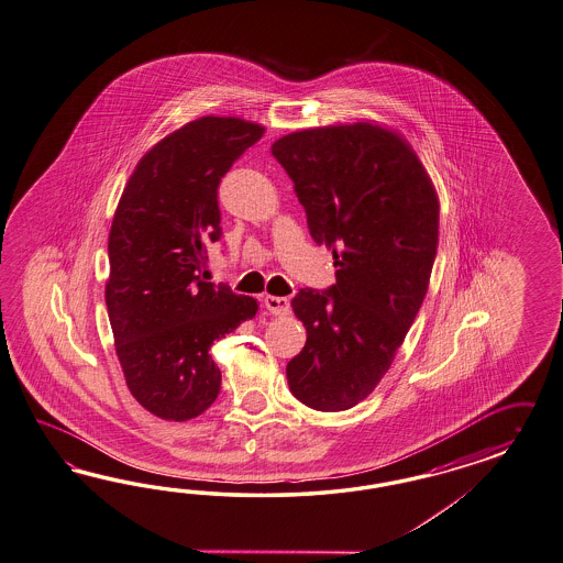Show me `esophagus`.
I'll return each mask as SVG.
<instances>
[{
  "mask_svg": "<svg viewBox=\"0 0 563 563\" xmlns=\"http://www.w3.org/2000/svg\"><path fill=\"white\" fill-rule=\"evenodd\" d=\"M264 307L273 313V316H287L289 313L290 303L287 297H274V295H266L264 297Z\"/></svg>",
  "mask_w": 563,
  "mask_h": 563,
  "instance_id": "1",
  "label": "esophagus"
}]
</instances>
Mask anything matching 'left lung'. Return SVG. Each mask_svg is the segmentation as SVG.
Segmentation results:
<instances>
[{
    "label": "left lung",
    "instance_id": "left-lung-1",
    "mask_svg": "<svg viewBox=\"0 0 563 563\" xmlns=\"http://www.w3.org/2000/svg\"><path fill=\"white\" fill-rule=\"evenodd\" d=\"M332 289L290 301L307 342L287 365L307 408L342 411L375 391L416 320L439 245V195L410 143L377 122L328 124L274 141Z\"/></svg>",
    "mask_w": 563,
    "mask_h": 563
}]
</instances>
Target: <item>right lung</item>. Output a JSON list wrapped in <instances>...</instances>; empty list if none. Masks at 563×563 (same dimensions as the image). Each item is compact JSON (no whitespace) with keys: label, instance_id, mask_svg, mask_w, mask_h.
I'll return each instance as SVG.
<instances>
[{"label":"right lung","instance_id":"1","mask_svg":"<svg viewBox=\"0 0 563 563\" xmlns=\"http://www.w3.org/2000/svg\"><path fill=\"white\" fill-rule=\"evenodd\" d=\"M264 135L258 122L200 117L157 141L122 190L108 233V320L131 396L169 422L213 406L221 371L209 350L258 301L207 278L221 238L217 188Z\"/></svg>","mask_w":563,"mask_h":563}]
</instances>
